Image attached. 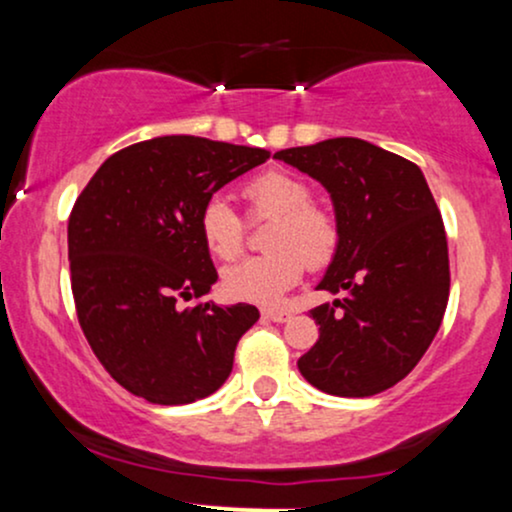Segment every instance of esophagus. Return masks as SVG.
Here are the masks:
<instances>
[{
    "label": "esophagus",
    "instance_id": "obj_1",
    "mask_svg": "<svg viewBox=\"0 0 512 512\" xmlns=\"http://www.w3.org/2000/svg\"><path fill=\"white\" fill-rule=\"evenodd\" d=\"M262 317H264V320H269V322H289L291 313H289V310H279V308H264Z\"/></svg>",
    "mask_w": 512,
    "mask_h": 512
}]
</instances>
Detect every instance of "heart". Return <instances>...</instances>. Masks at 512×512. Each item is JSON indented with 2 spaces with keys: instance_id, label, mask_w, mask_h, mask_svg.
<instances>
[{
  "instance_id": "b5f03b06",
  "label": "heart",
  "mask_w": 512,
  "mask_h": 512,
  "mask_svg": "<svg viewBox=\"0 0 512 512\" xmlns=\"http://www.w3.org/2000/svg\"><path fill=\"white\" fill-rule=\"evenodd\" d=\"M252 219H274L267 255L248 257L223 272V291L233 301L272 305L301 281L305 264L320 269L339 248L337 219L310 202L313 190L289 170H264L245 182ZM199 236L216 260H236L245 245V221L223 197H209L199 211Z\"/></svg>"
}]
</instances>
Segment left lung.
Instances as JSON below:
<instances>
[{"mask_svg":"<svg viewBox=\"0 0 512 512\" xmlns=\"http://www.w3.org/2000/svg\"><path fill=\"white\" fill-rule=\"evenodd\" d=\"M330 192L339 248L317 289L337 293L310 310L320 339L298 358L310 385L370 397L407 378L443 322L448 238L416 163L354 137L276 151Z\"/></svg>","mask_w":512,"mask_h":512,"instance_id":"obj_1","label":"left lung"}]
</instances>
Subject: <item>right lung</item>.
I'll return each mask as SVG.
<instances>
[{
  "label": "right lung",
  "mask_w": 512,
  "mask_h": 512,
  "mask_svg": "<svg viewBox=\"0 0 512 512\" xmlns=\"http://www.w3.org/2000/svg\"><path fill=\"white\" fill-rule=\"evenodd\" d=\"M269 158L255 146L156 137L96 170L69 216L76 315L93 354L132 395L190 404L226 383L255 305L202 298L219 274L199 236V211L226 182Z\"/></svg>",
  "instance_id": "right-lung-1"
}]
</instances>
